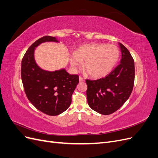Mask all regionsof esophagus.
<instances>
[{"instance_id":"obj_1","label":"esophagus","mask_w":158,"mask_h":158,"mask_svg":"<svg viewBox=\"0 0 158 158\" xmlns=\"http://www.w3.org/2000/svg\"><path fill=\"white\" fill-rule=\"evenodd\" d=\"M79 80H80V82H84V79L82 77V76H79Z\"/></svg>"}]
</instances>
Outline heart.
<instances>
[{
  "mask_svg": "<svg viewBox=\"0 0 158 158\" xmlns=\"http://www.w3.org/2000/svg\"><path fill=\"white\" fill-rule=\"evenodd\" d=\"M120 50L114 45L91 44L80 47L70 59L71 64L77 68L84 61L83 68L89 76L100 78L108 74L115 66Z\"/></svg>",
  "mask_w": 158,
  "mask_h": 158,
  "instance_id": "heart-1",
  "label": "heart"
}]
</instances>
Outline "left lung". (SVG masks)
<instances>
[{
    "label": "left lung",
    "mask_w": 158,
    "mask_h": 158,
    "mask_svg": "<svg viewBox=\"0 0 158 158\" xmlns=\"http://www.w3.org/2000/svg\"><path fill=\"white\" fill-rule=\"evenodd\" d=\"M121 59L117 67L106 77L86 80L89 106L102 114H112L122 107L130 97L135 82V62L130 52L119 44Z\"/></svg>",
    "instance_id": "left-lung-1"
}]
</instances>
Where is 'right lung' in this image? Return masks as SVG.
Instances as JSON below:
<instances>
[{"label": "right lung", "instance_id": "obj_1", "mask_svg": "<svg viewBox=\"0 0 158 158\" xmlns=\"http://www.w3.org/2000/svg\"><path fill=\"white\" fill-rule=\"evenodd\" d=\"M46 41H58L47 35L33 43L22 60L21 78L26 96L34 107L46 114L56 116L69 107L79 76L69 74L64 69L46 71L37 65L33 56L35 48Z\"/></svg>", "mask_w": 158, "mask_h": 158}]
</instances>
